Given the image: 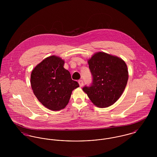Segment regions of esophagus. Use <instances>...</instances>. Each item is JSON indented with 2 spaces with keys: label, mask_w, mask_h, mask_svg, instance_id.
Here are the masks:
<instances>
[{
  "label": "esophagus",
  "mask_w": 157,
  "mask_h": 157,
  "mask_svg": "<svg viewBox=\"0 0 157 157\" xmlns=\"http://www.w3.org/2000/svg\"><path fill=\"white\" fill-rule=\"evenodd\" d=\"M78 83L80 87H82L83 86V81L82 80H78Z\"/></svg>",
  "instance_id": "34e87169"
}]
</instances>
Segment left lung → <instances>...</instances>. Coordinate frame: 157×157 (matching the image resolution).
I'll use <instances>...</instances> for the list:
<instances>
[{"label":"left lung","instance_id":"1","mask_svg":"<svg viewBox=\"0 0 157 157\" xmlns=\"http://www.w3.org/2000/svg\"><path fill=\"white\" fill-rule=\"evenodd\" d=\"M92 77L90 86L83 90L97 107L106 108L115 103L123 94L128 80L126 63L105 52H98L88 60Z\"/></svg>","mask_w":157,"mask_h":157}]
</instances>
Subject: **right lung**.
Instances as JSON below:
<instances>
[{
	"label": "right lung",
	"instance_id": "add662e5",
	"mask_svg": "<svg viewBox=\"0 0 157 157\" xmlns=\"http://www.w3.org/2000/svg\"><path fill=\"white\" fill-rule=\"evenodd\" d=\"M64 61L52 56L46 58L33 70L31 85L39 101L52 111H59L67 105L72 91L79 86L63 67Z\"/></svg>",
	"mask_w": 157,
	"mask_h": 157
}]
</instances>
